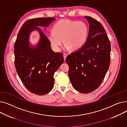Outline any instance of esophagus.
Wrapping results in <instances>:
<instances>
[{"label": "esophagus", "mask_w": 127, "mask_h": 127, "mask_svg": "<svg viewBox=\"0 0 127 127\" xmlns=\"http://www.w3.org/2000/svg\"><path fill=\"white\" fill-rule=\"evenodd\" d=\"M67 55L66 54V53H64V54H63V57H64V61H65L66 58L67 57Z\"/></svg>", "instance_id": "1"}]
</instances>
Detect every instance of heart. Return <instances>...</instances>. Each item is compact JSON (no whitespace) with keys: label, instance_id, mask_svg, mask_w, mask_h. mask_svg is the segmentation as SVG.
Returning <instances> with one entry per match:
<instances>
[{"label":"heart","instance_id":"heart-1","mask_svg":"<svg viewBox=\"0 0 127 127\" xmlns=\"http://www.w3.org/2000/svg\"><path fill=\"white\" fill-rule=\"evenodd\" d=\"M89 29L82 21L69 19H61L53 26L52 31L47 34V38L52 49L59 51L64 43L66 49H80L87 40Z\"/></svg>","mask_w":127,"mask_h":127}]
</instances>
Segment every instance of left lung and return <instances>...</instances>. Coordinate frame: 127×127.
Wrapping results in <instances>:
<instances>
[{
    "label": "left lung",
    "mask_w": 127,
    "mask_h": 127,
    "mask_svg": "<svg viewBox=\"0 0 127 127\" xmlns=\"http://www.w3.org/2000/svg\"><path fill=\"white\" fill-rule=\"evenodd\" d=\"M84 17L90 24L87 40L82 47L66 57V62L73 87L89 93L101 84L109 69L111 43L100 23L91 17Z\"/></svg>",
    "instance_id": "8db88e82"
}]
</instances>
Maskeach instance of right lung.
I'll return each instance as SVG.
<instances>
[{
  "label": "right lung",
  "instance_id": "add662e5",
  "mask_svg": "<svg viewBox=\"0 0 127 127\" xmlns=\"http://www.w3.org/2000/svg\"><path fill=\"white\" fill-rule=\"evenodd\" d=\"M53 17L29 19L20 29L14 44L15 66L19 77L30 92L38 95L49 92L54 85L55 72L64 62L61 52H53L47 36L38 27H47ZM34 30L40 33L35 46L30 44L29 36Z\"/></svg>",
  "mask_w": 127,
  "mask_h": 127
}]
</instances>
